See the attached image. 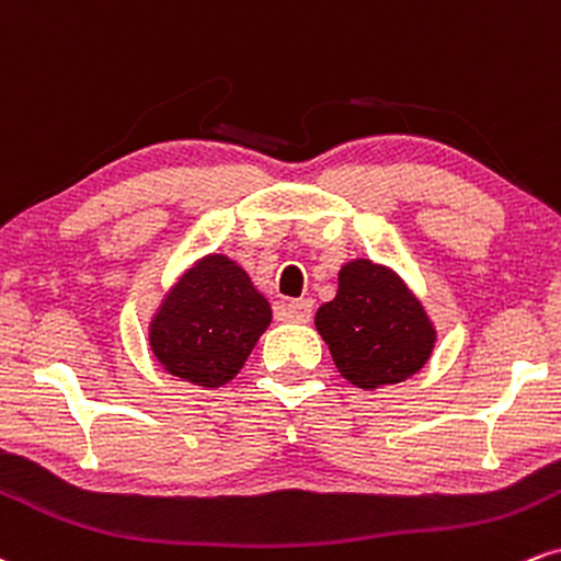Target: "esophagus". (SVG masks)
I'll list each match as a JSON object with an SVG mask.
<instances>
[{"label": "esophagus", "instance_id": "34e87169", "mask_svg": "<svg viewBox=\"0 0 561 561\" xmlns=\"http://www.w3.org/2000/svg\"><path fill=\"white\" fill-rule=\"evenodd\" d=\"M283 318L291 322H309L312 320V301L291 299L283 305Z\"/></svg>", "mask_w": 561, "mask_h": 561}]
</instances>
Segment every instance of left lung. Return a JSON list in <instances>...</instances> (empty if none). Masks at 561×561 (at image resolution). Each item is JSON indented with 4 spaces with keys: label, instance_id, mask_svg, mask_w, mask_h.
Wrapping results in <instances>:
<instances>
[{
    "label": "left lung",
    "instance_id": "1",
    "mask_svg": "<svg viewBox=\"0 0 561 561\" xmlns=\"http://www.w3.org/2000/svg\"><path fill=\"white\" fill-rule=\"evenodd\" d=\"M335 367L359 388L401 383L431 357L436 331L397 273L370 260L348 262L339 294L314 314Z\"/></svg>",
    "mask_w": 561,
    "mask_h": 561
}]
</instances>
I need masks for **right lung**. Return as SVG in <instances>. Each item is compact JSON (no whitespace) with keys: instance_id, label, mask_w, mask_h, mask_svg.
Wrapping results in <instances>:
<instances>
[{"instance_id":"right-lung-1","label":"right lung","mask_w":561,"mask_h":561,"mask_svg":"<svg viewBox=\"0 0 561 561\" xmlns=\"http://www.w3.org/2000/svg\"><path fill=\"white\" fill-rule=\"evenodd\" d=\"M270 318L267 299L249 275L213 254L168 294L151 322V352L175 378L217 388L241 370Z\"/></svg>"}]
</instances>
